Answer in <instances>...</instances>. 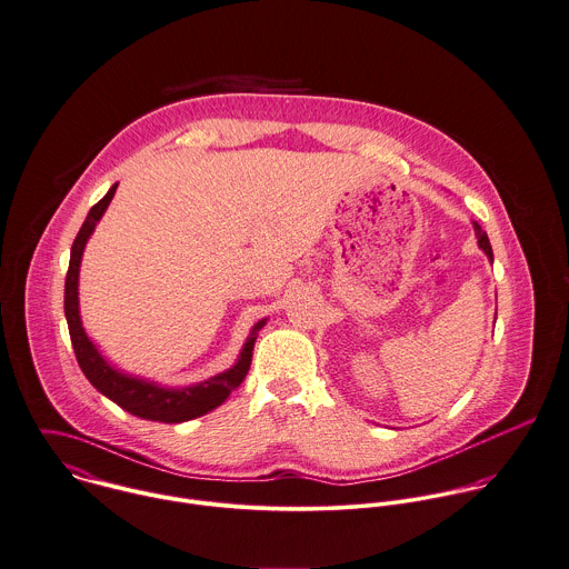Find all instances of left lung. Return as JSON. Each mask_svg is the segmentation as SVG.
<instances>
[{
    "mask_svg": "<svg viewBox=\"0 0 569 569\" xmlns=\"http://www.w3.org/2000/svg\"><path fill=\"white\" fill-rule=\"evenodd\" d=\"M475 230H477V237H479V246L483 248V252L490 257V261L495 259V254H492V246H490V239H488V234L481 230V226L475 221Z\"/></svg>",
    "mask_w": 569,
    "mask_h": 569,
    "instance_id": "obj_1",
    "label": "left lung"
}]
</instances>
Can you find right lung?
Listing matches in <instances>:
<instances>
[{
  "label": "right lung",
  "instance_id": "1",
  "mask_svg": "<svg viewBox=\"0 0 569 569\" xmlns=\"http://www.w3.org/2000/svg\"><path fill=\"white\" fill-rule=\"evenodd\" d=\"M114 190H117V183L108 190V194L101 201H97L90 208V212H88L83 226L79 228V232L72 241V248H70V263H68L66 288H63V312H66L68 332H70L77 363H79L81 372L86 375V379L101 395H106L110 401H114L119 408H123L126 412H130L134 417H141L148 421H161V423H181V421L197 419V417L214 410L217 406H221L228 399V395L241 386V381L246 379V375L250 370L257 332L266 326V321H259L252 328V335L248 337V341L241 350L239 363L234 368H230L228 372H223L219 377H212L210 381L192 386V388H183V390L159 388L154 383L132 379V377H126V375L112 370L101 359L97 348L88 341V337L81 328L79 308H77V277H79L83 246H86L90 232L94 230L97 221L101 219L103 210L108 208L110 199L114 197Z\"/></svg>",
  "mask_w": 569,
  "mask_h": 569
}]
</instances>
